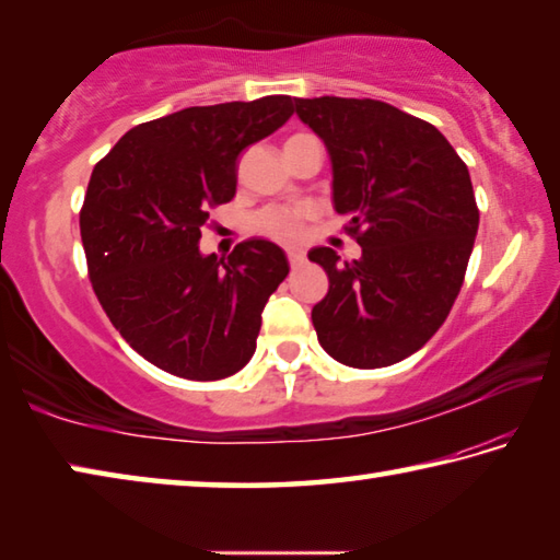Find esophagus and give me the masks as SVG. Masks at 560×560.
<instances>
[{"label": "esophagus", "instance_id": "1", "mask_svg": "<svg viewBox=\"0 0 560 560\" xmlns=\"http://www.w3.org/2000/svg\"><path fill=\"white\" fill-rule=\"evenodd\" d=\"M287 257H289L291 267H301V264L306 261V254H303L301 249H293V246H289V249H287Z\"/></svg>", "mask_w": 560, "mask_h": 560}]
</instances>
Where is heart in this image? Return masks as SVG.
I'll return each instance as SVG.
<instances>
[{
  "label": "heart",
  "instance_id": "heart-1",
  "mask_svg": "<svg viewBox=\"0 0 560 560\" xmlns=\"http://www.w3.org/2000/svg\"><path fill=\"white\" fill-rule=\"evenodd\" d=\"M303 136V132H301ZM293 136V138H301ZM291 140V138H289ZM257 230L279 242H293L303 234V212L287 210V207H269L257 220Z\"/></svg>",
  "mask_w": 560,
  "mask_h": 560
}]
</instances>
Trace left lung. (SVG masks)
<instances>
[{
  "label": "left lung",
  "mask_w": 560,
  "mask_h": 560,
  "mask_svg": "<svg viewBox=\"0 0 560 560\" xmlns=\"http://www.w3.org/2000/svg\"><path fill=\"white\" fill-rule=\"evenodd\" d=\"M334 165V207L363 257L330 246L308 259L328 273L311 311L318 343L350 368L412 355L450 316L471 257L479 210L469 170L442 132L373 98H293Z\"/></svg>",
  "instance_id": "1"
}]
</instances>
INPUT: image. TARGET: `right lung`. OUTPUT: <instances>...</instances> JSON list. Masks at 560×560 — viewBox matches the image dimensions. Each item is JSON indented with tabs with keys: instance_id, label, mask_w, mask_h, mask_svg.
<instances>
[{
	"instance_id": "add662e5",
	"label": "right lung",
	"mask_w": 560,
	"mask_h": 560,
	"mask_svg": "<svg viewBox=\"0 0 560 560\" xmlns=\"http://www.w3.org/2000/svg\"><path fill=\"white\" fill-rule=\"evenodd\" d=\"M291 96L192 106L130 128L93 167L81 242L103 311L132 350L185 381L249 363L261 311L289 261L246 240L200 252L210 210L236 192V158L291 118Z\"/></svg>"
}]
</instances>
